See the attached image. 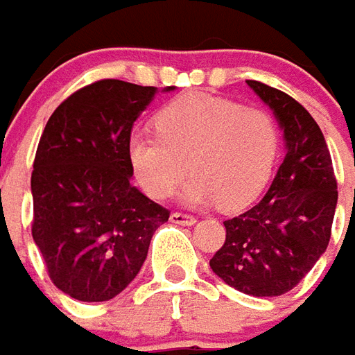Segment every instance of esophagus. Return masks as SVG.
<instances>
[{
    "instance_id": "34e87169",
    "label": "esophagus",
    "mask_w": 355,
    "mask_h": 355,
    "mask_svg": "<svg viewBox=\"0 0 355 355\" xmlns=\"http://www.w3.org/2000/svg\"><path fill=\"white\" fill-rule=\"evenodd\" d=\"M170 222L178 223V225H193V223L197 222V218H195V216H191V214L173 212L172 216H170Z\"/></svg>"
}]
</instances>
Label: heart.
<instances>
[{"label": "heart", "instance_id": "1", "mask_svg": "<svg viewBox=\"0 0 355 355\" xmlns=\"http://www.w3.org/2000/svg\"><path fill=\"white\" fill-rule=\"evenodd\" d=\"M155 130L157 135L128 141L133 175L149 197L166 198L187 172L195 173L182 191L189 206L218 200L225 210H237L250 205L270 182L281 145L268 110L208 93L168 103Z\"/></svg>", "mask_w": 355, "mask_h": 355}]
</instances>
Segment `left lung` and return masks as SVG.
Listing matches in <instances>:
<instances>
[{"instance_id": "obj_1", "label": "left lung", "mask_w": 355, "mask_h": 355, "mask_svg": "<svg viewBox=\"0 0 355 355\" xmlns=\"http://www.w3.org/2000/svg\"><path fill=\"white\" fill-rule=\"evenodd\" d=\"M277 118L285 158L266 197L237 218L225 220V243L210 268L250 296H281L298 285L327 250L336 178L318 122L291 95L246 80Z\"/></svg>"}]
</instances>
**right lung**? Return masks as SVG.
Listing matches in <instances>:
<instances>
[{"label": "right lung", "instance_id": "add662e5", "mask_svg": "<svg viewBox=\"0 0 355 355\" xmlns=\"http://www.w3.org/2000/svg\"><path fill=\"white\" fill-rule=\"evenodd\" d=\"M155 95L150 85L93 82L55 109L37 145L32 237L53 285L82 302L122 293L170 218L133 187L128 158L133 122Z\"/></svg>", "mask_w": 355, "mask_h": 355}]
</instances>
